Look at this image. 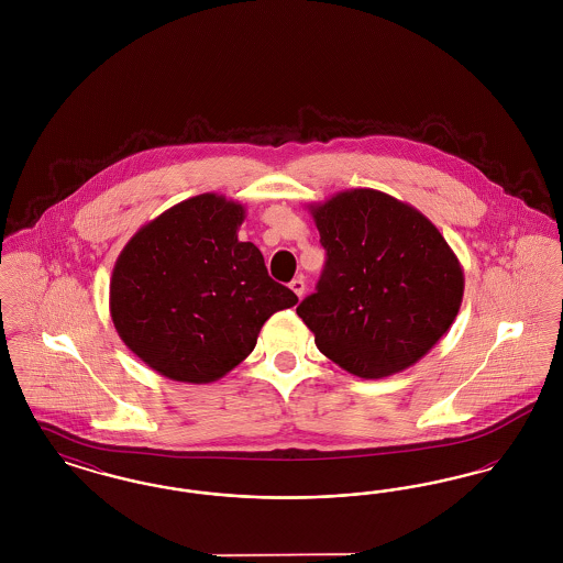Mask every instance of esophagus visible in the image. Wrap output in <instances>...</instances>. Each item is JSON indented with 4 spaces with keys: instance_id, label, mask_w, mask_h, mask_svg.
<instances>
[{
    "instance_id": "1",
    "label": "esophagus",
    "mask_w": 563,
    "mask_h": 563,
    "mask_svg": "<svg viewBox=\"0 0 563 563\" xmlns=\"http://www.w3.org/2000/svg\"><path fill=\"white\" fill-rule=\"evenodd\" d=\"M289 287H291V291H294L297 297H301V295L306 294V283H303V278H301V276L294 278Z\"/></svg>"
}]
</instances>
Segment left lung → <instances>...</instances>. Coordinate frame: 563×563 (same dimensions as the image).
<instances>
[{"label":"left lung","instance_id":"left-lung-1","mask_svg":"<svg viewBox=\"0 0 563 563\" xmlns=\"http://www.w3.org/2000/svg\"><path fill=\"white\" fill-rule=\"evenodd\" d=\"M327 251L297 314L327 358L365 379L399 374L450 331L464 269L427 214L372 188L308 205Z\"/></svg>","mask_w":563,"mask_h":563}]
</instances>
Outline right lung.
<instances>
[{
  "mask_svg": "<svg viewBox=\"0 0 563 563\" xmlns=\"http://www.w3.org/2000/svg\"><path fill=\"white\" fill-rule=\"evenodd\" d=\"M244 207L200 194L147 221L109 280L122 342L154 372L209 384L253 352L264 322L297 303L268 276L262 251L239 241Z\"/></svg>",
  "mask_w": 563,
  "mask_h": 563,
  "instance_id": "right-lung-1",
  "label": "right lung"
}]
</instances>
